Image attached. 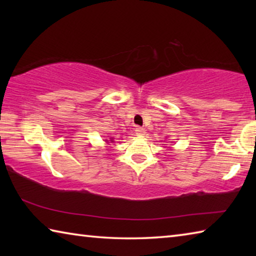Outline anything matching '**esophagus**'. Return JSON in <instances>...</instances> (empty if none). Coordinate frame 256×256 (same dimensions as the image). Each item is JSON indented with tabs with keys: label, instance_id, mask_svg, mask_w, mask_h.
Segmentation results:
<instances>
[{
	"label": "esophagus",
	"instance_id": "1",
	"mask_svg": "<svg viewBox=\"0 0 256 256\" xmlns=\"http://www.w3.org/2000/svg\"><path fill=\"white\" fill-rule=\"evenodd\" d=\"M136 136H144L146 130H144V128H136Z\"/></svg>",
	"mask_w": 256,
	"mask_h": 256
}]
</instances>
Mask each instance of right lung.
<instances>
[{"label":"right lung","instance_id":"add662e5","mask_svg":"<svg viewBox=\"0 0 256 256\" xmlns=\"http://www.w3.org/2000/svg\"><path fill=\"white\" fill-rule=\"evenodd\" d=\"M110 141H112V140H110Z\"/></svg>","mask_w":256,"mask_h":256}]
</instances>
